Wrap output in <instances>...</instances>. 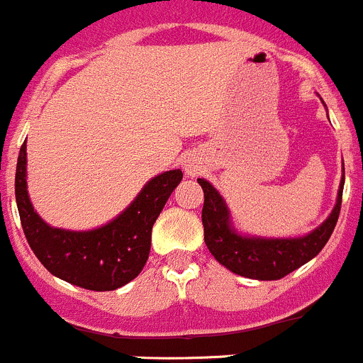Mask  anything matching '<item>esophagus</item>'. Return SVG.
Instances as JSON below:
<instances>
[{"instance_id":"34e87169","label":"esophagus","mask_w":363,"mask_h":363,"mask_svg":"<svg viewBox=\"0 0 363 363\" xmlns=\"http://www.w3.org/2000/svg\"><path fill=\"white\" fill-rule=\"evenodd\" d=\"M203 160H201L199 155H196V153H189V155L183 159V169H185V173L189 174V177H197V174L203 171Z\"/></svg>"}]
</instances>
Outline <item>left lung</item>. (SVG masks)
Instances as JSON below:
<instances>
[{
    "instance_id": "left-lung-1",
    "label": "left lung",
    "mask_w": 363,
    "mask_h": 363,
    "mask_svg": "<svg viewBox=\"0 0 363 363\" xmlns=\"http://www.w3.org/2000/svg\"><path fill=\"white\" fill-rule=\"evenodd\" d=\"M197 183L203 186L204 192V243L211 256L236 275L257 281H277L318 256L326 245L340 213L344 174L332 213L319 228L300 238H263L240 235L233 228L229 208L218 190L203 178H199Z\"/></svg>"
}]
</instances>
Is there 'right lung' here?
Here are the masks:
<instances>
[{"label":"right lung","mask_w":363,"mask_h":363,"mask_svg":"<svg viewBox=\"0 0 363 363\" xmlns=\"http://www.w3.org/2000/svg\"><path fill=\"white\" fill-rule=\"evenodd\" d=\"M182 178L180 169L152 178L130 206L102 228L91 231L51 228L38 217L28 196L24 141L16 169L17 210L31 250L52 275L91 291H113L128 284L145 268L153 224Z\"/></svg>","instance_id":"1"}]
</instances>
